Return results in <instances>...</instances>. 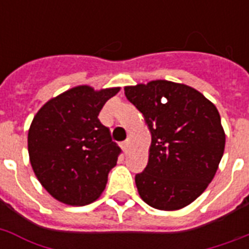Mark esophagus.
I'll return each instance as SVG.
<instances>
[{"mask_svg":"<svg viewBox=\"0 0 249 249\" xmlns=\"http://www.w3.org/2000/svg\"><path fill=\"white\" fill-rule=\"evenodd\" d=\"M121 148H123V151H124V154H128V151H129V142H123V143H121Z\"/></svg>","mask_w":249,"mask_h":249,"instance_id":"esophagus-1","label":"esophagus"}]
</instances>
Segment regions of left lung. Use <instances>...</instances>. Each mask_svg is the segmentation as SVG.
Masks as SVG:
<instances>
[{
    "instance_id": "left-lung-1",
    "label": "left lung",
    "mask_w": 249,
    "mask_h": 249,
    "mask_svg": "<svg viewBox=\"0 0 249 249\" xmlns=\"http://www.w3.org/2000/svg\"><path fill=\"white\" fill-rule=\"evenodd\" d=\"M124 90L151 133L147 166L136 176L140 196L160 211L185 208L204 193L224 155L218 109L196 89L168 80Z\"/></svg>"
}]
</instances>
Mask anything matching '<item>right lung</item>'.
Here are the masks:
<instances>
[{
  "instance_id": "obj_1",
  "label": "right lung",
  "mask_w": 249,
  "mask_h": 249,
  "mask_svg": "<svg viewBox=\"0 0 249 249\" xmlns=\"http://www.w3.org/2000/svg\"><path fill=\"white\" fill-rule=\"evenodd\" d=\"M120 88L79 85L49 99L28 130L32 169L46 191L67 205H86L101 196L120 148L98 115Z\"/></svg>"
}]
</instances>
